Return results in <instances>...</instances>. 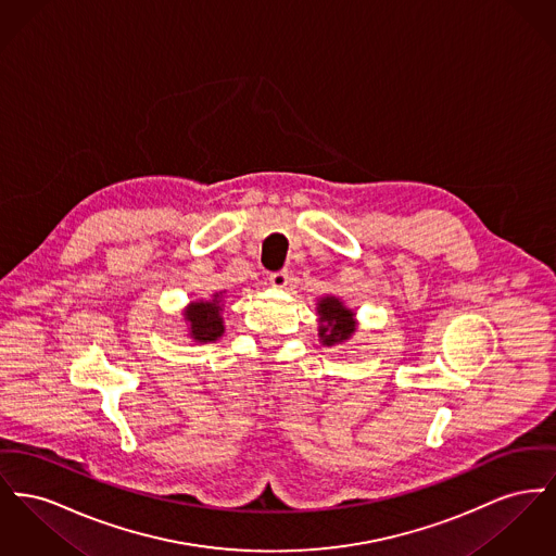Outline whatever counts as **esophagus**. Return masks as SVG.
<instances>
[{
	"mask_svg": "<svg viewBox=\"0 0 556 556\" xmlns=\"http://www.w3.org/2000/svg\"><path fill=\"white\" fill-rule=\"evenodd\" d=\"M268 281L273 288H286L288 281H290V273L288 270H277V273H270L268 275Z\"/></svg>",
	"mask_w": 556,
	"mask_h": 556,
	"instance_id": "esophagus-1",
	"label": "esophagus"
}]
</instances>
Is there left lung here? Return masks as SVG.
Instances as JSON below:
<instances>
[{
	"label": "left lung",
	"instance_id": "obj_1",
	"mask_svg": "<svg viewBox=\"0 0 556 556\" xmlns=\"http://www.w3.org/2000/svg\"><path fill=\"white\" fill-rule=\"evenodd\" d=\"M317 315H319V338L326 346L346 342L357 329L355 313L346 308L336 295H324L317 302Z\"/></svg>",
	"mask_w": 556,
	"mask_h": 556
}]
</instances>
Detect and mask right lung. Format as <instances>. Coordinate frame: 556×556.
<instances>
[{
	"mask_svg": "<svg viewBox=\"0 0 556 556\" xmlns=\"http://www.w3.org/2000/svg\"><path fill=\"white\" fill-rule=\"evenodd\" d=\"M220 295L214 294L212 300H199L187 306L185 321H189V333L195 342H214L225 333Z\"/></svg>",
	"mask_w": 556,
	"mask_h": 556,
	"instance_id": "right-lung-1",
	"label": "right lung"
}]
</instances>
